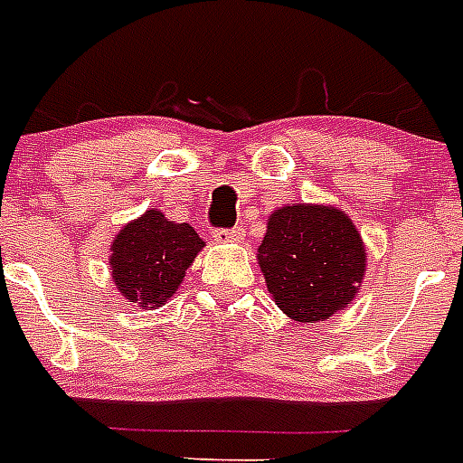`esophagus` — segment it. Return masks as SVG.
<instances>
[{"instance_id": "obj_1", "label": "esophagus", "mask_w": 463, "mask_h": 463, "mask_svg": "<svg viewBox=\"0 0 463 463\" xmlns=\"http://www.w3.org/2000/svg\"><path fill=\"white\" fill-rule=\"evenodd\" d=\"M243 236H246V232H243L241 227L220 229V232H214V241L217 243H239V241H243Z\"/></svg>"}]
</instances>
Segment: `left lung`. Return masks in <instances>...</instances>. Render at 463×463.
I'll use <instances>...</instances> for the list:
<instances>
[{"label":"left lung","instance_id":"1","mask_svg":"<svg viewBox=\"0 0 463 463\" xmlns=\"http://www.w3.org/2000/svg\"><path fill=\"white\" fill-rule=\"evenodd\" d=\"M255 255L277 308L296 323H320L346 308L368 268L356 224L325 203L275 210Z\"/></svg>","mask_w":463,"mask_h":463}]
</instances>
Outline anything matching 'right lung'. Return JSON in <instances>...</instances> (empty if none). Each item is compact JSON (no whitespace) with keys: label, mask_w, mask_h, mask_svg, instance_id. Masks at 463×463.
<instances>
[{"label":"right lung","mask_w":463,"mask_h":463,"mask_svg":"<svg viewBox=\"0 0 463 463\" xmlns=\"http://www.w3.org/2000/svg\"><path fill=\"white\" fill-rule=\"evenodd\" d=\"M205 241L186 222H172L157 208L131 220L109 246L112 282L127 301L140 308H160L179 291L186 269Z\"/></svg>","instance_id":"obj_1"}]
</instances>
